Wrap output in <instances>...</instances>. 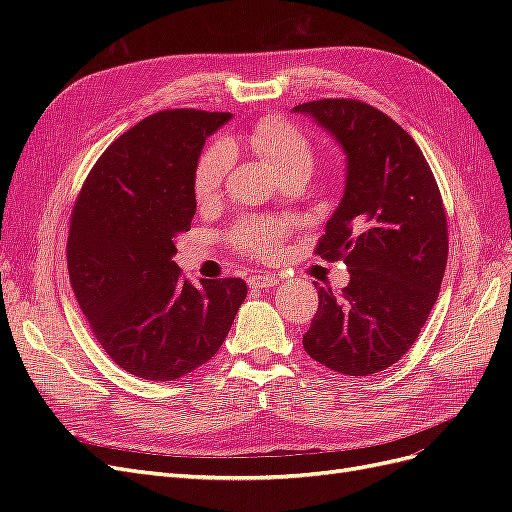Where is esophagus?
Listing matches in <instances>:
<instances>
[{
    "mask_svg": "<svg viewBox=\"0 0 512 512\" xmlns=\"http://www.w3.org/2000/svg\"><path fill=\"white\" fill-rule=\"evenodd\" d=\"M247 284H250V288L254 290H267L275 284H280V280H277V275H252L250 280H247Z\"/></svg>",
    "mask_w": 512,
    "mask_h": 512,
    "instance_id": "esophagus-1",
    "label": "esophagus"
}]
</instances>
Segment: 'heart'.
<instances>
[{"label":"heart","instance_id":"b5f03b06","mask_svg":"<svg viewBox=\"0 0 512 512\" xmlns=\"http://www.w3.org/2000/svg\"><path fill=\"white\" fill-rule=\"evenodd\" d=\"M237 149H247L252 156L269 164L280 179L297 173L309 177L316 158L312 138L297 123L280 115L262 117L247 130L239 143L226 138L224 143H215L200 153L192 175V192L200 207H207L218 200L232 164V153ZM286 235L288 226L284 222L269 218H243L230 228L228 241L241 254L265 260L280 252Z\"/></svg>","mask_w":512,"mask_h":512}]
</instances>
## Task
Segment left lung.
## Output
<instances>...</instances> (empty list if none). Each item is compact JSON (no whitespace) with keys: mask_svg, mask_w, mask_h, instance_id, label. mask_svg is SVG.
Masks as SVG:
<instances>
[{"mask_svg":"<svg viewBox=\"0 0 512 512\" xmlns=\"http://www.w3.org/2000/svg\"><path fill=\"white\" fill-rule=\"evenodd\" d=\"M327 128L348 156L346 192L314 254L344 260V290L318 288L303 335L314 361L346 376L391 367L421 333L448 258L442 194L414 138L367 102L324 98L294 106Z\"/></svg>","mask_w":512,"mask_h":512,"instance_id":"left-lung-1","label":"left lung"}]
</instances>
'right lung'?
I'll return each mask as SVG.
<instances>
[{"label": "right lung", "instance_id": "right-lung-1", "mask_svg": "<svg viewBox=\"0 0 512 512\" xmlns=\"http://www.w3.org/2000/svg\"><path fill=\"white\" fill-rule=\"evenodd\" d=\"M230 113L168 108L108 147L76 196L68 275L104 352L145 380H177L207 363L232 327L239 277H183L175 239L192 228V175L205 138Z\"/></svg>", "mask_w": 512, "mask_h": 512}]
</instances>
